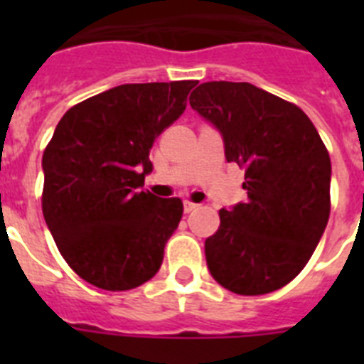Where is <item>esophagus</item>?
I'll return each instance as SVG.
<instances>
[{"instance_id": "34e87169", "label": "esophagus", "mask_w": 364, "mask_h": 364, "mask_svg": "<svg viewBox=\"0 0 364 364\" xmlns=\"http://www.w3.org/2000/svg\"><path fill=\"white\" fill-rule=\"evenodd\" d=\"M183 208H185V213H191V211H194L196 210V208H198V204H194V202H185V204H183Z\"/></svg>"}]
</instances>
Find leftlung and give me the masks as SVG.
<instances>
[{
	"label": "left lung",
	"instance_id": "8db88e82",
	"mask_svg": "<svg viewBox=\"0 0 364 364\" xmlns=\"http://www.w3.org/2000/svg\"><path fill=\"white\" fill-rule=\"evenodd\" d=\"M191 107L213 122L228 162L245 170L247 202L219 211L205 260L219 285L266 294L299 276L331 215V159L299 105L249 82H202Z\"/></svg>",
	"mask_w": 364,
	"mask_h": 364
}]
</instances>
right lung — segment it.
Segmentation results:
<instances>
[{"label": "right lung", "instance_id": "1", "mask_svg": "<svg viewBox=\"0 0 364 364\" xmlns=\"http://www.w3.org/2000/svg\"><path fill=\"white\" fill-rule=\"evenodd\" d=\"M193 87L196 81L121 85L60 119L43 153V215L85 282L128 291L159 272L183 202L141 187L153 170V143L183 115Z\"/></svg>", "mask_w": 364, "mask_h": 364}]
</instances>
